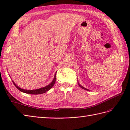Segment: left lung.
Instances as JSON below:
<instances>
[{
	"label": "left lung",
	"instance_id": "left-lung-1",
	"mask_svg": "<svg viewBox=\"0 0 130 130\" xmlns=\"http://www.w3.org/2000/svg\"><path fill=\"white\" fill-rule=\"evenodd\" d=\"M78 85H79V87H80V88H82V89H85V90H89V89H87V88H85L83 87V86H82V85H81L79 83H78Z\"/></svg>",
	"mask_w": 130,
	"mask_h": 130
}]
</instances>
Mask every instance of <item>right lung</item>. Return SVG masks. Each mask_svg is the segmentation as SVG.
<instances>
[{"label":"right lung","instance_id":"1","mask_svg":"<svg viewBox=\"0 0 130 130\" xmlns=\"http://www.w3.org/2000/svg\"><path fill=\"white\" fill-rule=\"evenodd\" d=\"M56 73H55L53 80L51 82L50 84H49L48 85H47V86L45 87L41 88H39V89H34V90H26V89H22V88H21L20 87H18L13 81L12 82L13 83V84H14L15 87L22 92L29 94H43V93H46V92H47V91H48L52 87L54 86V85L55 84V83L56 82Z\"/></svg>","mask_w":130,"mask_h":130}]
</instances>
